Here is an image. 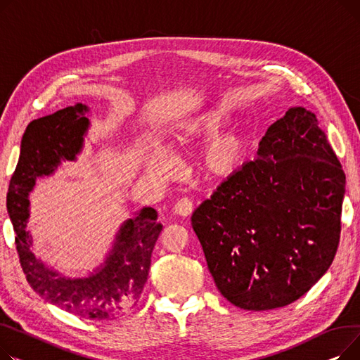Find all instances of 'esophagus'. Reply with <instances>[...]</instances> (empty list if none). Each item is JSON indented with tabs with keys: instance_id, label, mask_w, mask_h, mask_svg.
<instances>
[{
	"instance_id": "34e87169",
	"label": "esophagus",
	"mask_w": 360,
	"mask_h": 360,
	"mask_svg": "<svg viewBox=\"0 0 360 360\" xmlns=\"http://www.w3.org/2000/svg\"><path fill=\"white\" fill-rule=\"evenodd\" d=\"M174 212L177 215H181V217H188L190 214L193 212V203H192V200L187 199V198H181L176 203V206H174Z\"/></svg>"
}]
</instances>
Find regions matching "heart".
<instances>
[{"label": "heart", "mask_w": 360, "mask_h": 360, "mask_svg": "<svg viewBox=\"0 0 360 360\" xmlns=\"http://www.w3.org/2000/svg\"><path fill=\"white\" fill-rule=\"evenodd\" d=\"M231 117L229 108L217 104L190 116L172 131V142L176 148L187 150L210 141L202 155V168L214 179H231L236 176L248 158V136L238 131L221 134ZM146 167L155 176H167L170 172V160L155 153L148 157Z\"/></svg>", "instance_id": "heart-1"}]
</instances>
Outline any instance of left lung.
Instances as JSON below:
<instances>
[{
  "instance_id": "obj_1",
  "label": "left lung",
  "mask_w": 360,
  "mask_h": 360,
  "mask_svg": "<svg viewBox=\"0 0 360 360\" xmlns=\"http://www.w3.org/2000/svg\"><path fill=\"white\" fill-rule=\"evenodd\" d=\"M257 155L195 210L192 226L224 297L267 311L300 300L333 263L346 176L304 108L270 124Z\"/></svg>"
}]
</instances>
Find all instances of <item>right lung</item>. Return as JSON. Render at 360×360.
Masks as SVG:
<instances>
[{
    "label": "right lung",
    "instance_id": "right-lung-1",
    "mask_svg": "<svg viewBox=\"0 0 360 360\" xmlns=\"http://www.w3.org/2000/svg\"><path fill=\"white\" fill-rule=\"evenodd\" d=\"M89 108L77 103L29 123L21 139L20 158L7 193V210L15 232L21 269L36 293L60 309L87 320H116L141 298L151 267L154 245L162 231L154 207H142L116 234L104 263L87 278H65L46 267L32 252L29 193L36 180L51 176L82 150L90 120Z\"/></svg>",
    "mask_w": 360,
    "mask_h": 360
}]
</instances>
